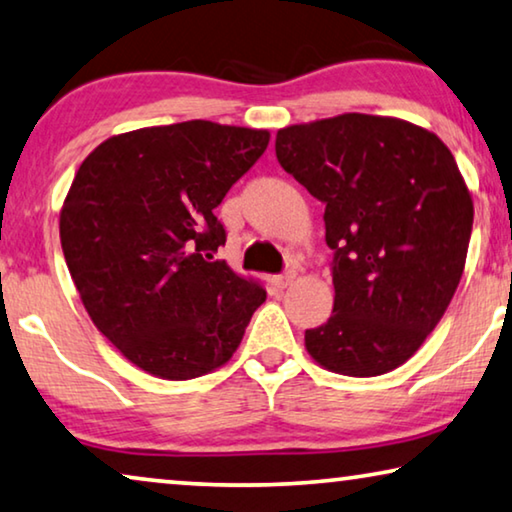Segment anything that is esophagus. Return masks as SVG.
I'll return each instance as SVG.
<instances>
[{
    "label": "esophagus",
    "instance_id": "1",
    "mask_svg": "<svg viewBox=\"0 0 512 512\" xmlns=\"http://www.w3.org/2000/svg\"><path fill=\"white\" fill-rule=\"evenodd\" d=\"M294 280H296V273H294V271H287V273H282V276L276 278V285H278L280 289H287L289 285H292Z\"/></svg>",
    "mask_w": 512,
    "mask_h": 512
}]
</instances>
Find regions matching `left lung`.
I'll list each match as a JSON object with an SVG mask.
<instances>
[{"mask_svg": "<svg viewBox=\"0 0 512 512\" xmlns=\"http://www.w3.org/2000/svg\"><path fill=\"white\" fill-rule=\"evenodd\" d=\"M285 172L326 204L333 315L305 331L326 370L377 377L414 356L460 285L474 202L451 151L402 119L340 114L282 128Z\"/></svg>", "mask_w": 512, "mask_h": 512, "instance_id": "obj_1", "label": "left lung"}]
</instances>
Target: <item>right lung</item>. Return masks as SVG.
<instances>
[{
    "mask_svg": "<svg viewBox=\"0 0 512 512\" xmlns=\"http://www.w3.org/2000/svg\"><path fill=\"white\" fill-rule=\"evenodd\" d=\"M269 131L213 121L110 137L80 165L59 216L61 250L91 322L149 375L195 379L227 363L266 292L213 259V209Z\"/></svg>",
    "mask_w": 512,
    "mask_h": 512,
    "instance_id": "1",
    "label": "right lung"
}]
</instances>
